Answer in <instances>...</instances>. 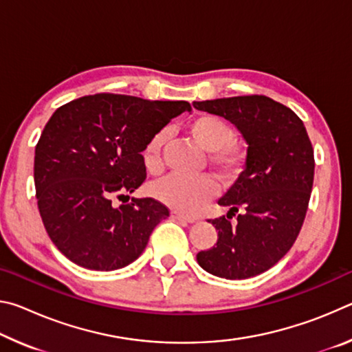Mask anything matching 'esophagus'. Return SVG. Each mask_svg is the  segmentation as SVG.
I'll return each mask as SVG.
<instances>
[{"mask_svg":"<svg viewBox=\"0 0 352 352\" xmlns=\"http://www.w3.org/2000/svg\"><path fill=\"white\" fill-rule=\"evenodd\" d=\"M170 216H172V219L182 220V222H186V223H192V222H195V219H194V217L184 216V214H180V212H177V211H172V212H170Z\"/></svg>","mask_w":352,"mask_h":352,"instance_id":"1","label":"esophagus"}]
</instances>
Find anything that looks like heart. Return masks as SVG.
I'll return each instance as SVG.
<instances>
[{
  "label": "heart",
  "mask_w": 352,
  "mask_h": 352,
  "mask_svg": "<svg viewBox=\"0 0 352 352\" xmlns=\"http://www.w3.org/2000/svg\"><path fill=\"white\" fill-rule=\"evenodd\" d=\"M188 135L208 153V162L225 182L233 183L245 169L247 152L234 141L236 130L226 119L204 113L190 119ZM168 133L160 130L142 148V164L147 174L157 175L163 169V147ZM219 184L210 175L197 178L169 177L153 188V195L166 206L183 214H195L217 194Z\"/></svg>",
  "instance_id": "1"
}]
</instances>
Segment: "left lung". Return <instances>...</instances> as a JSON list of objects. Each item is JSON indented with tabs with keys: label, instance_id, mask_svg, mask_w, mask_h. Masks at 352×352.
<instances>
[{
	"label": "left lung",
	"instance_id": "1",
	"mask_svg": "<svg viewBox=\"0 0 352 352\" xmlns=\"http://www.w3.org/2000/svg\"><path fill=\"white\" fill-rule=\"evenodd\" d=\"M192 105L228 119L248 144L245 169L219 200L228 214L210 220L216 245L199 252L197 262L220 278L256 276L272 269L300 234L314 184L311 140L289 107L261 94ZM233 215L238 219L231 226Z\"/></svg>",
	"mask_w": 352,
	"mask_h": 352
}]
</instances>
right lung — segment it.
<instances>
[{"mask_svg":"<svg viewBox=\"0 0 352 352\" xmlns=\"http://www.w3.org/2000/svg\"><path fill=\"white\" fill-rule=\"evenodd\" d=\"M184 110L186 100L98 93L54 111L35 146V197L47 236L69 261L109 272L144 252L168 206L152 197L111 201L144 183L142 148Z\"/></svg>","mask_w":352,"mask_h":352,"instance_id":"right-lung-1","label":"right lung"}]
</instances>
